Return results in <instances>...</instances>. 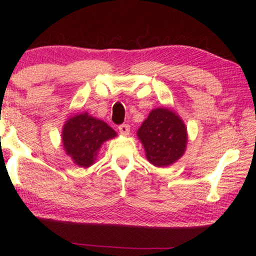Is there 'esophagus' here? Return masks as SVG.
I'll list each match as a JSON object with an SVG mask.
<instances>
[{"mask_svg": "<svg viewBox=\"0 0 256 256\" xmlns=\"http://www.w3.org/2000/svg\"><path fill=\"white\" fill-rule=\"evenodd\" d=\"M118 132H120V134L122 135H129V132H130V126L129 124H120L118 126Z\"/></svg>", "mask_w": 256, "mask_h": 256, "instance_id": "34e87169", "label": "esophagus"}]
</instances>
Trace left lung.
Returning <instances> with one entry per match:
<instances>
[{"instance_id":"obj_1","label":"left lung","mask_w":256,"mask_h":256,"mask_svg":"<svg viewBox=\"0 0 256 256\" xmlns=\"http://www.w3.org/2000/svg\"><path fill=\"white\" fill-rule=\"evenodd\" d=\"M148 160L155 166H166L182 157L188 142L186 128L180 116L168 110H152L138 132Z\"/></svg>"}]
</instances>
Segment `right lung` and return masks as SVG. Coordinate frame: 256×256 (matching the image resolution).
Wrapping results in <instances>:
<instances>
[{"instance_id": "right-lung-1", "label": "right lung", "mask_w": 256, "mask_h": 256, "mask_svg": "<svg viewBox=\"0 0 256 256\" xmlns=\"http://www.w3.org/2000/svg\"><path fill=\"white\" fill-rule=\"evenodd\" d=\"M116 136L106 122L98 120L88 114L76 115L62 128V144L66 154L79 166H92L98 150L107 140Z\"/></svg>"}]
</instances>
